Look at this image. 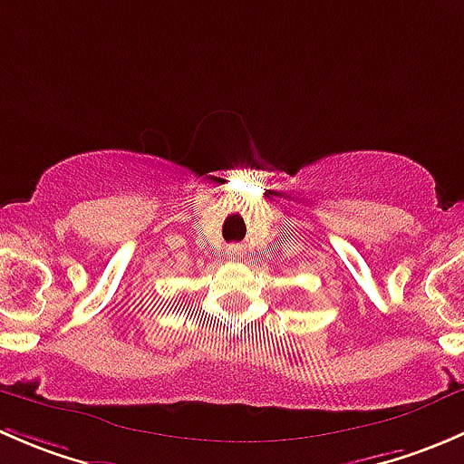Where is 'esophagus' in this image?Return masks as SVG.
I'll list each match as a JSON object with an SVG mask.
<instances>
[{"label":"esophagus","instance_id":"1","mask_svg":"<svg viewBox=\"0 0 464 464\" xmlns=\"http://www.w3.org/2000/svg\"><path fill=\"white\" fill-rule=\"evenodd\" d=\"M227 256H228V258H242V246L240 245H231L227 249Z\"/></svg>","mask_w":464,"mask_h":464}]
</instances>
